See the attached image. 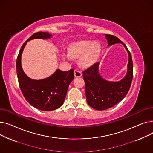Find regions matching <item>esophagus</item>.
Instances as JSON below:
<instances>
[{"label":"esophagus","mask_w":153,"mask_h":153,"mask_svg":"<svg viewBox=\"0 0 153 153\" xmlns=\"http://www.w3.org/2000/svg\"><path fill=\"white\" fill-rule=\"evenodd\" d=\"M74 74L75 77H81L82 75V72L81 71H78V70H74Z\"/></svg>","instance_id":"obj_1"}]
</instances>
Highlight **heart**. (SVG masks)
I'll return each instance as SVG.
<instances>
[{
  "label": "heart",
  "instance_id": "heart-1",
  "mask_svg": "<svg viewBox=\"0 0 153 153\" xmlns=\"http://www.w3.org/2000/svg\"><path fill=\"white\" fill-rule=\"evenodd\" d=\"M100 51L101 46L99 43L84 40L72 43L69 48V53H63V56L67 59H71V55L74 58H79L80 64L82 67L87 68L98 59Z\"/></svg>",
  "mask_w": 153,
  "mask_h": 153
}]
</instances>
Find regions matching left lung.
Returning <instances> with one entry per match:
<instances>
[{
    "label": "left lung",
    "mask_w": 153,
    "mask_h": 153,
    "mask_svg": "<svg viewBox=\"0 0 153 153\" xmlns=\"http://www.w3.org/2000/svg\"><path fill=\"white\" fill-rule=\"evenodd\" d=\"M108 47L121 43L128 54L127 72L118 81H110L103 79L99 73V62L84 71L85 96L89 105L97 110L108 109L123 100L129 91L133 79V61L131 55L126 45L115 36L105 34Z\"/></svg>",
    "instance_id": "obj_1"
}]
</instances>
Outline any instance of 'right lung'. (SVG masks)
Wrapping results in <instances>:
<instances>
[{
    "label": "right lung",
    "mask_w": 153,
    "mask_h": 153,
    "mask_svg": "<svg viewBox=\"0 0 153 153\" xmlns=\"http://www.w3.org/2000/svg\"><path fill=\"white\" fill-rule=\"evenodd\" d=\"M52 35L48 32H38L23 43L17 59V73L21 91L27 101L33 107L42 111H52L61 107L66 96L68 87L74 79V69L62 71L56 69L45 79L35 80L24 72L22 66V55L28 42L34 39H48Z\"/></svg>",
    "instance_id": "right-lung-1"
}]
</instances>
